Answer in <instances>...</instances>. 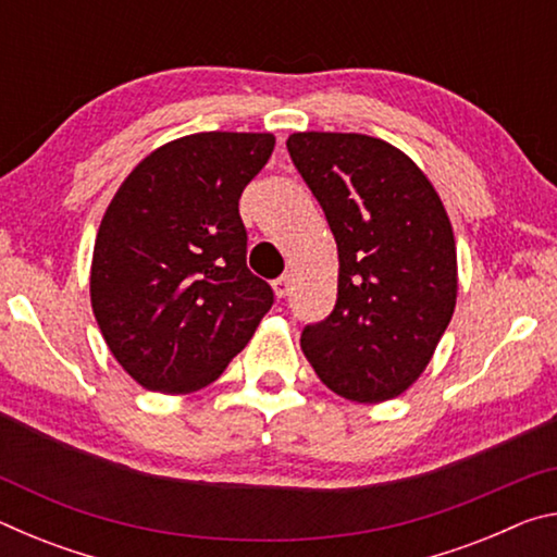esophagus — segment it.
I'll list each match as a JSON object with an SVG mask.
<instances>
[{
	"instance_id": "esophagus-1",
	"label": "esophagus",
	"mask_w": 557,
	"mask_h": 557,
	"mask_svg": "<svg viewBox=\"0 0 557 557\" xmlns=\"http://www.w3.org/2000/svg\"><path fill=\"white\" fill-rule=\"evenodd\" d=\"M272 289H275V295L282 299V297H287V292H289V277H277L275 282H272Z\"/></svg>"
}]
</instances>
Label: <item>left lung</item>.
Instances as JSON below:
<instances>
[{"mask_svg": "<svg viewBox=\"0 0 557 557\" xmlns=\"http://www.w3.org/2000/svg\"><path fill=\"white\" fill-rule=\"evenodd\" d=\"M292 164L338 250L332 314L301 329L329 391L381 403L420 379L455 314L457 248L445 206L400 149L369 135L297 132Z\"/></svg>", "mask_w": 557, "mask_h": 557, "instance_id": "obj_1", "label": "left lung"}]
</instances>
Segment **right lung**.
Masks as SVG:
<instances>
[{
    "label": "right lung",
    "instance_id": "right-lung-1",
    "mask_svg": "<svg viewBox=\"0 0 557 557\" xmlns=\"http://www.w3.org/2000/svg\"><path fill=\"white\" fill-rule=\"evenodd\" d=\"M275 149L258 132H199L143 159L102 215L92 314L122 369L147 391L213 383L275 301L245 262L243 188Z\"/></svg>",
    "mask_w": 557,
    "mask_h": 557
}]
</instances>
